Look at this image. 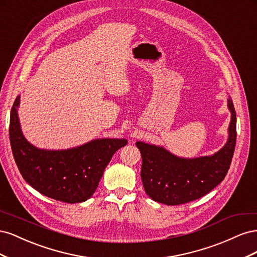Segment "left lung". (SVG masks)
Listing matches in <instances>:
<instances>
[{"label":"left lung","instance_id":"8db88e82","mask_svg":"<svg viewBox=\"0 0 257 257\" xmlns=\"http://www.w3.org/2000/svg\"><path fill=\"white\" fill-rule=\"evenodd\" d=\"M231 118L228 139L212 155L180 158L164 147L137 142L142 153V180L147 195L165 205H181L198 199L213 190L226 176L236 146V111L227 99Z\"/></svg>","mask_w":257,"mask_h":257}]
</instances>
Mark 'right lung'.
<instances>
[{"label":"right lung","instance_id":"obj_1","mask_svg":"<svg viewBox=\"0 0 257 257\" xmlns=\"http://www.w3.org/2000/svg\"><path fill=\"white\" fill-rule=\"evenodd\" d=\"M20 95L12 107L10 141L23 179L43 195L68 204L82 203L97 189L112 155L124 138H97L64 150L40 149L27 141L18 116Z\"/></svg>","mask_w":257,"mask_h":257}]
</instances>
